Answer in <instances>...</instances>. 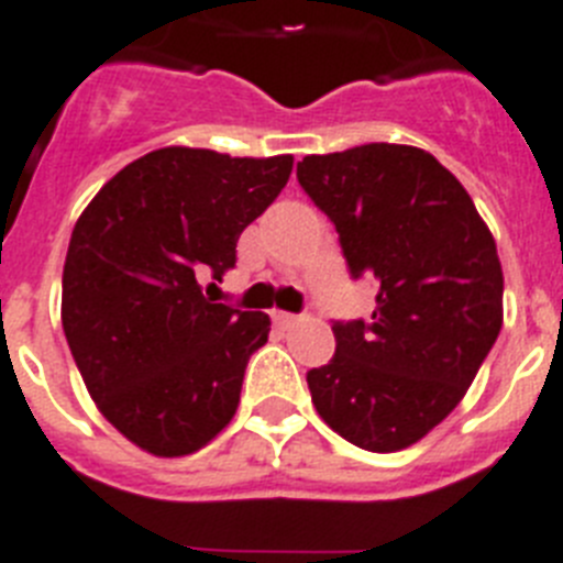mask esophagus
Listing matches in <instances>:
<instances>
[{"mask_svg":"<svg viewBox=\"0 0 563 563\" xmlns=\"http://www.w3.org/2000/svg\"><path fill=\"white\" fill-rule=\"evenodd\" d=\"M272 320L277 325H283V329H289V325L297 323V314H291V311H274Z\"/></svg>","mask_w":563,"mask_h":563,"instance_id":"1","label":"esophagus"}]
</instances>
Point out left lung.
Here are the masks:
<instances>
[{"instance_id": "1", "label": "left lung", "mask_w": 563, "mask_h": 563, "mask_svg": "<svg viewBox=\"0 0 563 563\" xmlns=\"http://www.w3.org/2000/svg\"><path fill=\"white\" fill-rule=\"evenodd\" d=\"M340 234L352 277H375L369 323H334V357L306 375L349 443L398 452L464 400L504 323L493 231L466 188L415 145L369 143L297 163Z\"/></svg>"}]
</instances>
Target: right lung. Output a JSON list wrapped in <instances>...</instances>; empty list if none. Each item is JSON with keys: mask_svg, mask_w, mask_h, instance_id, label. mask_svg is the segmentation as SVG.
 Masks as SVG:
<instances>
[{"mask_svg": "<svg viewBox=\"0 0 563 563\" xmlns=\"http://www.w3.org/2000/svg\"><path fill=\"white\" fill-rule=\"evenodd\" d=\"M291 154L229 157L168 145L113 174L70 234L63 329L93 404L157 457L202 450L229 427L268 314L211 303L202 280L289 183ZM214 286V283H211Z\"/></svg>", "mask_w": 563, "mask_h": 563, "instance_id": "obj_1", "label": "right lung"}]
</instances>
